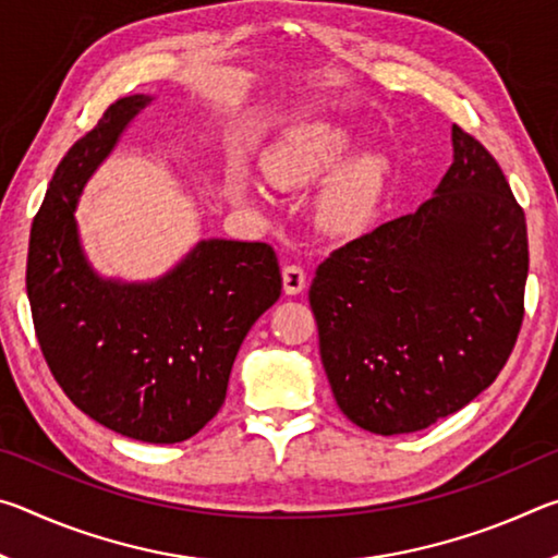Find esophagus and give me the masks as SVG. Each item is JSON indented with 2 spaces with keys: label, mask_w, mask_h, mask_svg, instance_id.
Segmentation results:
<instances>
[{
  "label": "esophagus",
  "mask_w": 558,
  "mask_h": 558,
  "mask_svg": "<svg viewBox=\"0 0 558 558\" xmlns=\"http://www.w3.org/2000/svg\"><path fill=\"white\" fill-rule=\"evenodd\" d=\"M305 288H307V278L302 266H295V263H292V266L282 268V290H286V295H300Z\"/></svg>",
  "instance_id": "obj_1"
}]
</instances>
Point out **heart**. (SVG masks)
<instances>
[{
  "label": "heart",
  "instance_id": "b5f03b06",
  "mask_svg": "<svg viewBox=\"0 0 558 558\" xmlns=\"http://www.w3.org/2000/svg\"><path fill=\"white\" fill-rule=\"evenodd\" d=\"M354 147L356 140L349 128L332 120H307L282 130L263 149L260 165L272 186L282 192H305L323 184L347 162ZM386 179H389V162L384 155L366 153L352 159L317 194V229L329 239L356 235L379 211ZM231 189L241 199H258V189L251 179L233 177Z\"/></svg>",
  "mask_w": 558,
  "mask_h": 558
}]
</instances>
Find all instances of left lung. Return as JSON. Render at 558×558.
I'll return each mask as SVG.
<instances>
[{
    "instance_id": "1",
    "label": "left lung",
    "mask_w": 558,
    "mask_h": 558,
    "mask_svg": "<svg viewBox=\"0 0 558 558\" xmlns=\"http://www.w3.org/2000/svg\"><path fill=\"white\" fill-rule=\"evenodd\" d=\"M526 221L495 157L452 125L428 202L319 263L310 305L335 401L376 436L433 426L483 393L524 317Z\"/></svg>"
}]
</instances>
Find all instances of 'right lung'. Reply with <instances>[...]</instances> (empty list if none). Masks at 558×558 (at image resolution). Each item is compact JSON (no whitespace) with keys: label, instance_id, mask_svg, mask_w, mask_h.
Returning <instances> with one entry per match:
<instances>
[{"label":"right lung","instance_id":"obj_1","mask_svg":"<svg viewBox=\"0 0 558 558\" xmlns=\"http://www.w3.org/2000/svg\"><path fill=\"white\" fill-rule=\"evenodd\" d=\"M153 96H128L75 143L34 216L26 295L63 393L100 426L182 442L226 399L233 359L282 290L268 243L209 239L149 282L100 278L81 248L75 206L90 174Z\"/></svg>","mask_w":558,"mask_h":558}]
</instances>
